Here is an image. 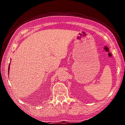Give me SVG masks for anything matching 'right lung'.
Instances as JSON below:
<instances>
[{
    "instance_id": "obj_1",
    "label": "right lung",
    "mask_w": 125,
    "mask_h": 125,
    "mask_svg": "<svg viewBox=\"0 0 125 125\" xmlns=\"http://www.w3.org/2000/svg\"><path fill=\"white\" fill-rule=\"evenodd\" d=\"M10 65H9V70H8V73H9V70H10Z\"/></svg>"
}]
</instances>
